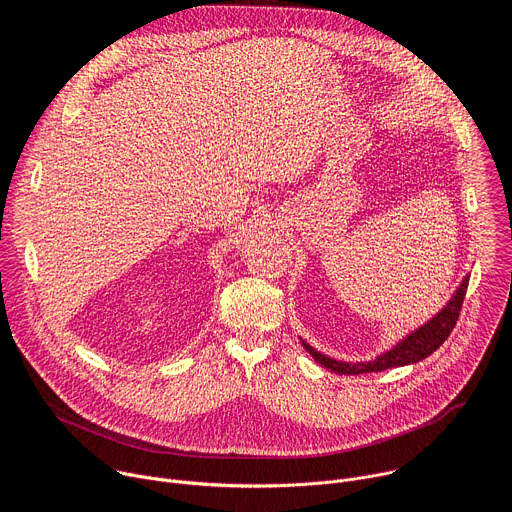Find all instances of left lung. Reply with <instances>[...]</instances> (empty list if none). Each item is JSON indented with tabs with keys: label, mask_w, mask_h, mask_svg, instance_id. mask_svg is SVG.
Instances as JSON below:
<instances>
[{
	"label": "left lung",
	"mask_w": 512,
	"mask_h": 512,
	"mask_svg": "<svg viewBox=\"0 0 512 512\" xmlns=\"http://www.w3.org/2000/svg\"><path fill=\"white\" fill-rule=\"evenodd\" d=\"M470 275H466L462 279V283L458 285V289L454 291V296L450 298V302L437 312L431 320H427L423 326H419L417 330L409 332L403 340H399L393 348L385 350L383 354H379L373 360H364V362H344V360H336L330 358L322 352H318L314 346H310L304 338L302 344L304 348L312 354V358L316 362H320L324 369H330L332 373L338 375H362V373H381L387 369H395V367H405V364H415L423 358H427L431 352H435L440 348L446 338L450 336V332L456 326V320L460 316V308L464 304V296H466V287H468Z\"/></svg>",
	"instance_id": "obj_1"
}]
</instances>
